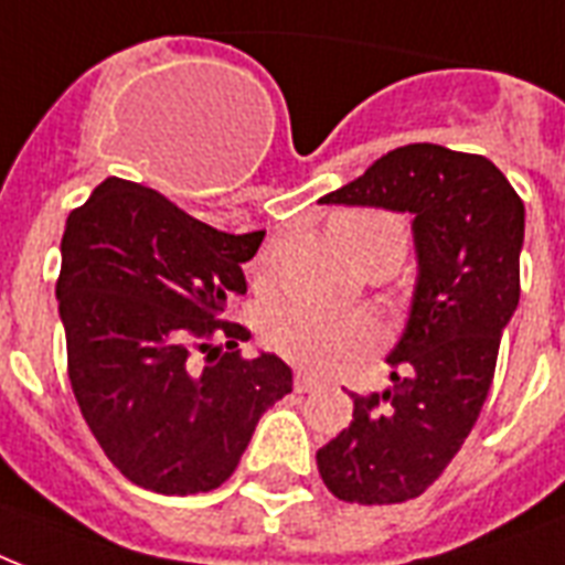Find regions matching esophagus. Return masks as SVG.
<instances>
[{
    "label": "esophagus",
    "instance_id": "obj_1",
    "mask_svg": "<svg viewBox=\"0 0 565 565\" xmlns=\"http://www.w3.org/2000/svg\"><path fill=\"white\" fill-rule=\"evenodd\" d=\"M315 388H321V383L315 377H309V374H303V371H297L295 374V392L297 395H306V392H315Z\"/></svg>",
    "mask_w": 565,
    "mask_h": 565
}]
</instances>
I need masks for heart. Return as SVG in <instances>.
<instances>
[{
    "instance_id": "obj_1",
    "label": "heart",
    "mask_w": 565,
    "mask_h": 565,
    "mask_svg": "<svg viewBox=\"0 0 565 565\" xmlns=\"http://www.w3.org/2000/svg\"><path fill=\"white\" fill-rule=\"evenodd\" d=\"M330 233L351 262L374 253L404 256L406 233L395 214L380 209H351L332 217ZM270 348L295 365L327 374L360 360L383 342V332L365 315L327 312L318 306L286 303L268 318Z\"/></svg>"
}]
</instances>
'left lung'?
<instances>
[{
	"label": "left lung",
	"mask_w": 565,
	"mask_h": 565,
	"mask_svg": "<svg viewBox=\"0 0 565 565\" xmlns=\"http://www.w3.org/2000/svg\"><path fill=\"white\" fill-rule=\"evenodd\" d=\"M318 203L413 214L418 282L392 388L351 395V427L318 450L339 501L401 504L445 471L487 401L522 291L524 203L492 161L439 143L397 147Z\"/></svg>",
	"instance_id": "8db88e82"
}]
</instances>
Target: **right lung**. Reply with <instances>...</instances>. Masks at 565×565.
Returning <instances> with one entry per match:
<instances>
[{
  "label": "right lung",
  "instance_id": "add662e5",
  "mask_svg": "<svg viewBox=\"0 0 565 565\" xmlns=\"http://www.w3.org/2000/svg\"><path fill=\"white\" fill-rule=\"evenodd\" d=\"M262 238L217 233L117 177L70 212L55 282L70 386L105 457L135 487L217 489L262 413L291 392L286 362L242 356L250 330L223 321L247 291L242 265Z\"/></svg>",
  "mask_w": 565,
  "mask_h": 565
}]
</instances>
